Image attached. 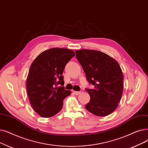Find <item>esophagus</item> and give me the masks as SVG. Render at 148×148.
Returning <instances> with one entry per match:
<instances>
[{
    "instance_id": "obj_1",
    "label": "esophagus",
    "mask_w": 148,
    "mask_h": 148,
    "mask_svg": "<svg viewBox=\"0 0 148 148\" xmlns=\"http://www.w3.org/2000/svg\"><path fill=\"white\" fill-rule=\"evenodd\" d=\"M73 93H74L75 95H79V94L81 93V92H80V91H73Z\"/></svg>"
}]
</instances>
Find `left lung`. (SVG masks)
<instances>
[{"instance_id":"8db88e82","label":"left lung","mask_w":148,"mask_h":148,"mask_svg":"<svg viewBox=\"0 0 148 148\" xmlns=\"http://www.w3.org/2000/svg\"><path fill=\"white\" fill-rule=\"evenodd\" d=\"M76 57L94 89H86L90 101L86 110L99 117L106 116L118 107L123 89V76L119 63L101 51L76 50Z\"/></svg>"}]
</instances>
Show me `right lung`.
<instances>
[{
  "label": "right lung",
  "mask_w": 148,
  "mask_h": 148,
  "mask_svg": "<svg viewBox=\"0 0 148 148\" xmlns=\"http://www.w3.org/2000/svg\"><path fill=\"white\" fill-rule=\"evenodd\" d=\"M75 56L71 49L53 48L43 51L31 63L27 91L31 106L41 117L48 118L59 112L63 101L71 94L64 89L63 70Z\"/></svg>",
  "instance_id": "right-lung-1"
}]
</instances>
